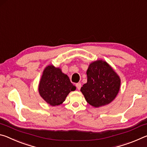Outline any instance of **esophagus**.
Listing matches in <instances>:
<instances>
[{"mask_svg":"<svg viewBox=\"0 0 147 147\" xmlns=\"http://www.w3.org/2000/svg\"><path fill=\"white\" fill-rule=\"evenodd\" d=\"M76 88H77V89H80V88H81V86H82V84H81V83H77L76 84Z\"/></svg>","mask_w":147,"mask_h":147,"instance_id":"34e87169","label":"esophagus"}]
</instances>
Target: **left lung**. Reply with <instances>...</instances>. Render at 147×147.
Returning a JSON list of instances; mask_svg holds the SVG:
<instances>
[{
	"label": "left lung",
	"instance_id": "1",
	"mask_svg": "<svg viewBox=\"0 0 147 147\" xmlns=\"http://www.w3.org/2000/svg\"><path fill=\"white\" fill-rule=\"evenodd\" d=\"M88 82L80 91L88 102L94 108L108 105L117 95L121 78L113 69L102 59L89 64L87 70Z\"/></svg>",
	"mask_w": 147,
	"mask_h": 147
}]
</instances>
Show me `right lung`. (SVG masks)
<instances>
[{"mask_svg": "<svg viewBox=\"0 0 147 147\" xmlns=\"http://www.w3.org/2000/svg\"><path fill=\"white\" fill-rule=\"evenodd\" d=\"M67 74L53 65L47 66L43 71L38 86L41 97L52 106L60 105L71 91H75Z\"/></svg>", "mask_w": 147, "mask_h": 147, "instance_id": "right-lung-1", "label": "right lung"}]
</instances>
